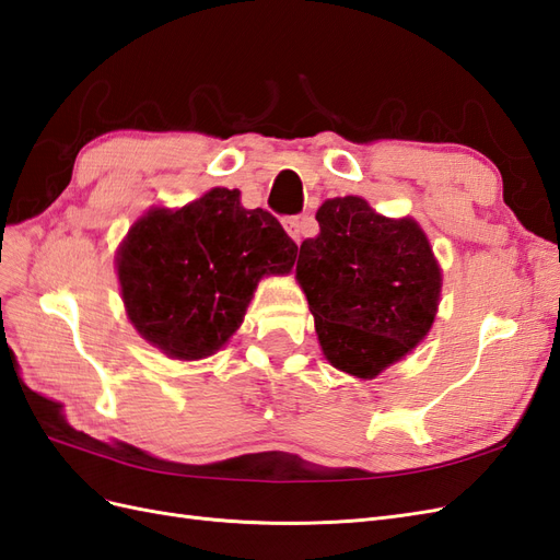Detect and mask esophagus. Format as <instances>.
<instances>
[{
  "instance_id": "1",
  "label": "esophagus",
  "mask_w": 560,
  "mask_h": 560,
  "mask_svg": "<svg viewBox=\"0 0 560 560\" xmlns=\"http://www.w3.org/2000/svg\"><path fill=\"white\" fill-rule=\"evenodd\" d=\"M283 229L289 232V236L300 243V238H303V220L300 218H285L283 220Z\"/></svg>"
}]
</instances>
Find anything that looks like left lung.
Wrapping results in <instances>:
<instances>
[{"mask_svg": "<svg viewBox=\"0 0 560 560\" xmlns=\"http://www.w3.org/2000/svg\"><path fill=\"white\" fill-rule=\"evenodd\" d=\"M319 236L300 246L295 279L307 295L324 357L374 378L428 336L442 271L417 220L383 218L360 196L328 198Z\"/></svg>", "mask_w": 560, "mask_h": 560, "instance_id": "8db88e82", "label": "left lung"}]
</instances>
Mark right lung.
I'll list each match as a JSON object with an SVG mask.
<instances>
[{"label":"right lung","mask_w":560,"mask_h":560,"mask_svg":"<svg viewBox=\"0 0 560 560\" xmlns=\"http://www.w3.org/2000/svg\"><path fill=\"white\" fill-rule=\"evenodd\" d=\"M298 246L275 214L210 189L179 210L153 208L118 248L127 317L170 360H203L236 334L257 281L289 275Z\"/></svg>","instance_id":"1"}]
</instances>
